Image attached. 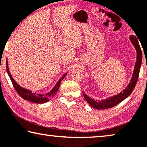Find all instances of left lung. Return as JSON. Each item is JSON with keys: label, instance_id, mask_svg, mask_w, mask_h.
Listing matches in <instances>:
<instances>
[{"label": "left lung", "instance_id": "obj_1", "mask_svg": "<svg viewBox=\"0 0 147 147\" xmlns=\"http://www.w3.org/2000/svg\"><path fill=\"white\" fill-rule=\"evenodd\" d=\"M130 40H131L132 44H134L135 48H136L137 50V61L135 66L134 74L131 81L127 88L125 89L120 93L119 94L115 95V96L109 97L105 100H94L92 98H90L86 95L84 92H83L84 97L86 101L89 103L91 106L96 109H107L109 108L117 105L119 104L120 102H122L123 100H124L125 98L129 96L131 94L133 90L135 88L137 80H138L139 71H140V68L142 62V52L140 46H139L138 39L136 36H130Z\"/></svg>", "mask_w": 147, "mask_h": 147}]
</instances>
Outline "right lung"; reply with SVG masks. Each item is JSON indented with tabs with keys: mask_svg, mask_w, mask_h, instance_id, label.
Listing matches in <instances>:
<instances>
[{
	"mask_svg": "<svg viewBox=\"0 0 147 147\" xmlns=\"http://www.w3.org/2000/svg\"><path fill=\"white\" fill-rule=\"evenodd\" d=\"M6 70H7V73H8L9 76H10V78L11 81V82H12L13 87H14L16 92H18V94H19L23 99L27 100V101H31V102H32V103H46V102L49 101V99H52V97H54L55 94H56V92H57L58 89H59L61 82L63 80V79L65 77V76H66L67 74H65L64 75L62 76L61 78L58 81L57 83L56 84V85L55 86V87L53 88L50 92H48L47 94H36L35 93H32L31 91L29 90L23 88L16 82V81L13 80L12 76H11L10 71H9L7 60H6Z\"/></svg>",
	"mask_w": 147,
	"mask_h": 147,
	"instance_id": "1",
	"label": "right lung"
}]
</instances>
